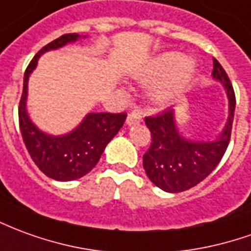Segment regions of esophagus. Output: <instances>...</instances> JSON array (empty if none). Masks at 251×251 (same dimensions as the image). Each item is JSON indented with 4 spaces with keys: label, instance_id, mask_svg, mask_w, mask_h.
Returning a JSON list of instances; mask_svg holds the SVG:
<instances>
[{
    "label": "esophagus",
    "instance_id": "1",
    "mask_svg": "<svg viewBox=\"0 0 251 251\" xmlns=\"http://www.w3.org/2000/svg\"><path fill=\"white\" fill-rule=\"evenodd\" d=\"M141 121H143V118H141V114L133 111V113H130L129 115H127V118H126V124H127V126H133V125H136V124H140Z\"/></svg>",
    "mask_w": 251,
    "mask_h": 251
}]
</instances>
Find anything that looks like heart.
Masks as SVG:
<instances>
[{
	"instance_id": "heart-1",
	"label": "heart",
	"mask_w": 251,
	"mask_h": 251,
	"mask_svg": "<svg viewBox=\"0 0 251 251\" xmlns=\"http://www.w3.org/2000/svg\"><path fill=\"white\" fill-rule=\"evenodd\" d=\"M194 71L196 62L190 57H179L178 52L166 51L148 61L134 76L143 81L152 80L147 88V95L152 103L163 104L186 88Z\"/></svg>"
}]
</instances>
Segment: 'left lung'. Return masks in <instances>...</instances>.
Here are the masks:
<instances>
[{"label": "left lung", "instance_id": "8db88e82", "mask_svg": "<svg viewBox=\"0 0 251 251\" xmlns=\"http://www.w3.org/2000/svg\"><path fill=\"white\" fill-rule=\"evenodd\" d=\"M212 78L223 85L228 114L223 129L213 138H192L178 127L176 110L170 107L157 117L145 118L152 144L143 156L151 182L167 193H179L196 186L216 168L227 150L235 113V94L227 73L213 58Z\"/></svg>", "mask_w": 251, "mask_h": 251}]
</instances>
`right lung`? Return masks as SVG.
Listing matches in <instances>:
<instances>
[{
  "label": "right lung",
  "mask_w": 251,
  "mask_h": 251,
  "mask_svg": "<svg viewBox=\"0 0 251 251\" xmlns=\"http://www.w3.org/2000/svg\"><path fill=\"white\" fill-rule=\"evenodd\" d=\"M85 38L87 35L66 34L52 40L35 55L24 73V87L19 107V124L23 140L28 153L40 171L59 182L78 179L88 174L126 120L125 113H88L71 131L51 134L34 124L28 114V81L36 69L40 57L45 52L58 50Z\"/></svg>",
  "instance_id": "obj_1"
}]
</instances>
